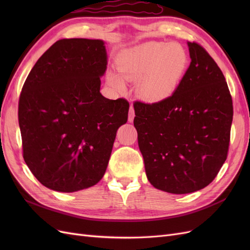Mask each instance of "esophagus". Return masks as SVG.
Returning a JSON list of instances; mask_svg holds the SVG:
<instances>
[{
  "instance_id": "1",
  "label": "esophagus",
  "mask_w": 250,
  "mask_h": 250,
  "mask_svg": "<svg viewBox=\"0 0 250 250\" xmlns=\"http://www.w3.org/2000/svg\"><path fill=\"white\" fill-rule=\"evenodd\" d=\"M133 119H134V109H133L132 105H130V107H129V117H128V121H129V122H132Z\"/></svg>"
}]
</instances>
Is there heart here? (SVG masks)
Wrapping results in <instances>:
<instances>
[{
  "label": "heart",
  "mask_w": 250,
  "mask_h": 250,
  "mask_svg": "<svg viewBox=\"0 0 250 250\" xmlns=\"http://www.w3.org/2000/svg\"><path fill=\"white\" fill-rule=\"evenodd\" d=\"M118 73H107V83L117 92L125 90V81L137 82L138 96L149 103L167 100L187 72L188 55L176 42H147L123 51L118 57Z\"/></svg>",
  "instance_id": "heart-1"
}]
</instances>
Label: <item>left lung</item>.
Here are the masks:
<instances>
[{
    "label": "left lung",
    "instance_id": "left-lung-1",
    "mask_svg": "<svg viewBox=\"0 0 250 250\" xmlns=\"http://www.w3.org/2000/svg\"><path fill=\"white\" fill-rule=\"evenodd\" d=\"M191 63L167 100L133 104V124L154 188L188 194L208 186L229 152L232 100L224 75L197 42H188Z\"/></svg>",
    "mask_w": 250,
    "mask_h": 250
}]
</instances>
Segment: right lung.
Wrapping results in <instances>:
<instances>
[{
  "label": "right lung",
  "mask_w": 250,
  "mask_h": 250,
  "mask_svg": "<svg viewBox=\"0 0 250 250\" xmlns=\"http://www.w3.org/2000/svg\"><path fill=\"white\" fill-rule=\"evenodd\" d=\"M107 54L101 40L56 42L37 60L21 88L22 156L42 185L72 193L99 183L129 103L100 93Z\"/></svg>",
  "instance_id": "add662e5"
}]
</instances>
